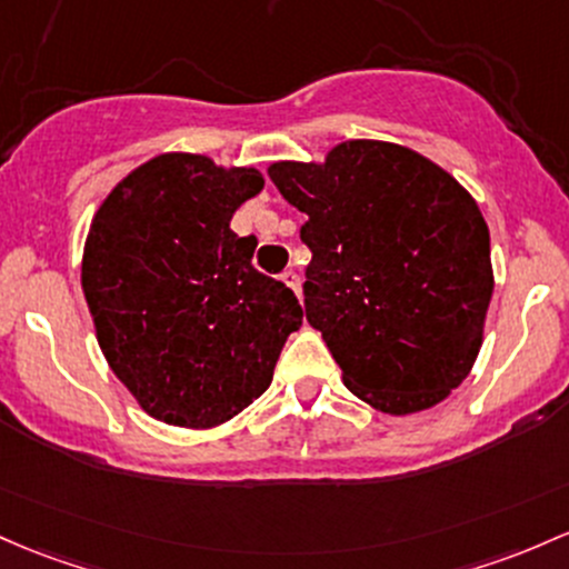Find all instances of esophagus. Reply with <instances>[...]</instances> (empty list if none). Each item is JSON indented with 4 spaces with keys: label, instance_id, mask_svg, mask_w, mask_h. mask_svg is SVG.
Masks as SVG:
<instances>
[{
    "label": "esophagus",
    "instance_id": "obj_1",
    "mask_svg": "<svg viewBox=\"0 0 569 569\" xmlns=\"http://www.w3.org/2000/svg\"><path fill=\"white\" fill-rule=\"evenodd\" d=\"M283 283L289 286V289H295V295H299V274L295 270L283 272Z\"/></svg>",
    "mask_w": 569,
    "mask_h": 569
}]
</instances>
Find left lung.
<instances>
[{
  "instance_id": "1",
  "label": "left lung",
  "mask_w": 569,
  "mask_h": 569,
  "mask_svg": "<svg viewBox=\"0 0 569 569\" xmlns=\"http://www.w3.org/2000/svg\"><path fill=\"white\" fill-rule=\"evenodd\" d=\"M267 172L308 216L305 316L348 391L389 416L442 402L476 365L495 291L476 199L427 156L380 140Z\"/></svg>"
}]
</instances>
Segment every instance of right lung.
Here are the masks:
<instances>
[{
    "mask_svg": "<svg viewBox=\"0 0 569 569\" xmlns=\"http://www.w3.org/2000/svg\"><path fill=\"white\" fill-rule=\"evenodd\" d=\"M261 189L253 167L161 153L91 221L80 283L99 348L137 405L172 427L210 429L248 408L302 327L295 291L251 264L256 237L229 229Z\"/></svg>",
    "mask_w": 569,
    "mask_h": 569,
    "instance_id": "right-lung-1",
    "label": "right lung"
}]
</instances>
